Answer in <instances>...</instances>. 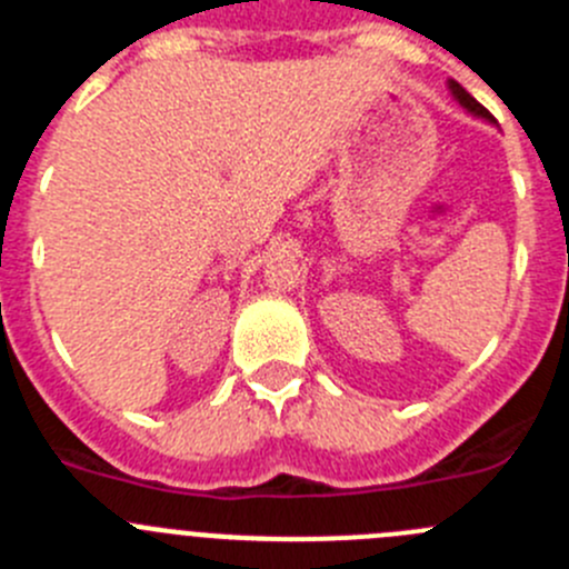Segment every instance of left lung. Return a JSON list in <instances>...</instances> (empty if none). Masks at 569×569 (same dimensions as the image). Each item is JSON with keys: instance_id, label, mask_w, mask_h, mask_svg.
<instances>
[{"instance_id": "8db88e82", "label": "left lung", "mask_w": 569, "mask_h": 569, "mask_svg": "<svg viewBox=\"0 0 569 569\" xmlns=\"http://www.w3.org/2000/svg\"><path fill=\"white\" fill-rule=\"evenodd\" d=\"M448 92H451V98H455V101L460 103V107L466 109L468 114H473V118H482V121L493 123L491 112H488V109L482 107V103H477V98H471V96H468V92L462 90V87H460V83L455 81V78H448Z\"/></svg>"}]
</instances>
